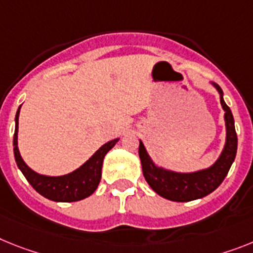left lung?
<instances>
[{"label": "left lung", "mask_w": 253, "mask_h": 253, "mask_svg": "<svg viewBox=\"0 0 253 253\" xmlns=\"http://www.w3.org/2000/svg\"><path fill=\"white\" fill-rule=\"evenodd\" d=\"M212 86L220 94V103L224 109L225 127H226V139L221 154L213 165L209 169H199L195 172H176L165 167L157 166L153 162L143 141L140 140L139 157L143 167V175L150 188L163 198L173 202H189L194 199L203 198L217 188L228 175L231 165L234 162L238 146V137L235 132L234 118L230 108L226 105L222 97L221 87L215 82Z\"/></svg>", "instance_id": "1"}]
</instances>
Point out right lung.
<instances>
[{
    "mask_svg": "<svg viewBox=\"0 0 253 253\" xmlns=\"http://www.w3.org/2000/svg\"><path fill=\"white\" fill-rule=\"evenodd\" d=\"M19 113H20V107L15 116V133L14 140H12L15 161H16L19 169L22 171L25 179L28 180V182L33 186L36 192L54 202H77L81 199L90 197L96 190L97 185L100 182L104 157L116 145L120 139L110 140L103 146H100L88 161H86L80 169H74L73 172L63 176L41 175L28 167L19 152Z\"/></svg>",
    "mask_w": 253,
    "mask_h": 253,
    "instance_id": "1",
    "label": "right lung"
}]
</instances>
